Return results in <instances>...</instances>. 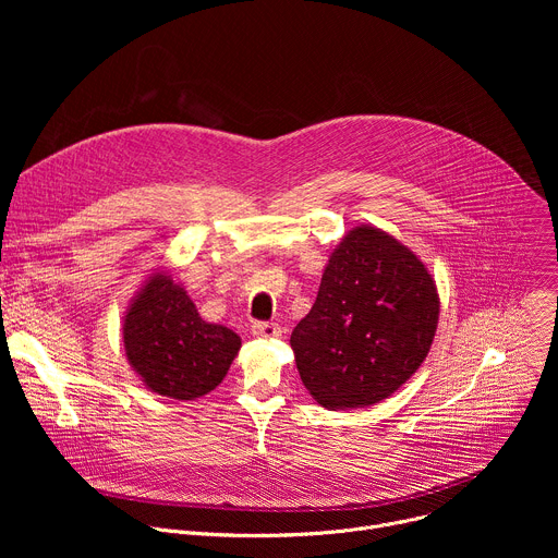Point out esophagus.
Instances as JSON below:
<instances>
[{"mask_svg":"<svg viewBox=\"0 0 558 558\" xmlns=\"http://www.w3.org/2000/svg\"><path fill=\"white\" fill-rule=\"evenodd\" d=\"M252 333H254L256 338L271 340V338H278V336L282 333V329H280V325H278V323H254Z\"/></svg>","mask_w":558,"mask_h":558,"instance_id":"obj_1","label":"esophagus"}]
</instances>
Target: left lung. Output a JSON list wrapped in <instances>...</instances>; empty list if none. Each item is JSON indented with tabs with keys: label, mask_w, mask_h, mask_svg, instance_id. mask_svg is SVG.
<instances>
[{
	"label": "left lung",
	"mask_w": 558,
	"mask_h": 558,
	"mask_svg": "<svg viewBox=\"0 0 558 558\" xmlns=\"http://www.w3.org/2000/svg\"><path fill=\"white\" fill-rule=\"evenodd\" d=\"M439 320L435 280L392 235L355 227L291 333L302 384L331 411L377 404L426 360Z\"/></svg>",
	"instance_id": "obj_1"
}]
</instances>
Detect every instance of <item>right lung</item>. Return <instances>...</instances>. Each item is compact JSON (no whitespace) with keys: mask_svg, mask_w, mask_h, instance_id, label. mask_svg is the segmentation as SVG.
<instances>
[{"mask_svg":"<svg viewBox=\"0 0 558 558\" xmlns=\"http://www.w3.org/2000/svg\"><path fill=\"white\" fill-rule=\"evenodd\" d=\"M123 344L132 368L154 392L196 400L222 381L241 338L205 323L185 289L156 274L125 315Z\"/></svg>","mask_w":558,"mask_h":558,"instance_id":"1","label":"right lung"}]
</instances>
